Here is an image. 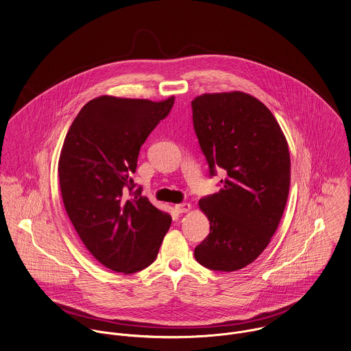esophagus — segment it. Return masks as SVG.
<instances>
[{"mask_svg":"<svg viewBox=\"0 0 351 351\" xmlns=\"http://www.w3.org/2000/svg\"><path fill=\"white\" fill-rule=\"evenodd\" d=\"M173 208L178 214H182V213H187L191 208V206L189 203H179V204H175Z\"/></svg>","mask_w":351,"mask_h":351,"instance_id":"34e87169","label":"esophagus"}]
</instances>
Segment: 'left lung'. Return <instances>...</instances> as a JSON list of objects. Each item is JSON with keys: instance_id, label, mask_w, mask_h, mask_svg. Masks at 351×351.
<instances>
[{"instance_id": "obj_1", "label": "left lung", "mask_w": 351, "mask_h": 351, "mask_svg": "<svg viewBox=\"0 0 351 351\" xmlns=\"http://www.w3.org/2000/svg\"><path fill=\"white\" fill-rule=\"evenodd\" d=\"M191 106L210 176L226 172L219 193L199 200L210 233L195 258L211 271L234 272L264 252L280 223L291 184L288 144L271 110L249 94H203Z\"/></svg>"}]
</instances>
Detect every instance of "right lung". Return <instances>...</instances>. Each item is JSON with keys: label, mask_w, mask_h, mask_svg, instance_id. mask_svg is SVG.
I'll use <instances>...</instances> for the list:
<instances>
[{"label": "right lung", "mask_w": 351, "mask_h": 351, "mask_svg": "<svg viewBox=\"0 0 351 351\" xmlns=\"http://www.w3.org/2000/svg\"><path fill=\"white\" fill-rule=\"evenodd\" d=\"M173 101L98 97L80 109L64 138L58 171L66 211L87 250L114 272L149 267L171 226L132 173Z\"/></svg>", "instance_id": "right-lung-1"}]
</instances>
